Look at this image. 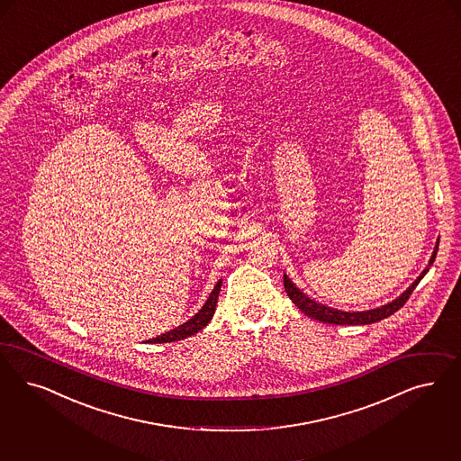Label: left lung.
Masks as SVG:
<instances>
[{"label": "left lung", "mask_w": 461, "mask_h": 461, "mask_svg": "<svg viewBox=\"0 0 461 461\" xmlns=\"http://www.w3.org/2000/svg\"><path fill=\"white\" fill-rule=\"evenodd\" d=\"M438 247H439V240L436 243V249H434V254L429 260V266H432L436 254H438ZM429 266L424 269V272L415 279L412 286L409 287L402 296H398L395 302L388 303L384 306L380 308H375V310H367V312H340V310H335L330 306H325L321 303L313 302L310 300L308 296H304L302 291L298 287L294 286L287 276H285V289H286L287 296L289 300L294 303L300 310H302L304 315H308L310 318H315L318 321H323V323H334V325H367V323H375V321H380L383 318L390 317L393 315L395 312H398L407 300L411 298L413 289L419 285V281L428 274Z\"/></svg>", "instance_id": "1"}]
</instances>
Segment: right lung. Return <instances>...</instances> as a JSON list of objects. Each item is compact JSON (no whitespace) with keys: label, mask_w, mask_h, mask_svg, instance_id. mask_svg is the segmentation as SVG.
<instances>
[{"label":"right lung","mask_w":461,"mask_h":461,"mask_svg":"<svg viewBox=\"0 0 461 461\" xmlns=\"http://www.w3.org/2000/svg\"><path fill=\"white\" fill-rule=\"evenodd\" d=\"M221 289V281H218V285L212 289V293L209 294L204 306L199 310V313H195L191 320H187L185 323H182L180 327H176L174 330L167 332V334L158 335L155 339H151V344H163V342H175V340H182L187 339L191 335L197 334L199 330H203L207 323L211 321V318L214 315L216 310V303H218V294Z\"/></svg>","instance_id":"right-lung-1"}]
</instances>
